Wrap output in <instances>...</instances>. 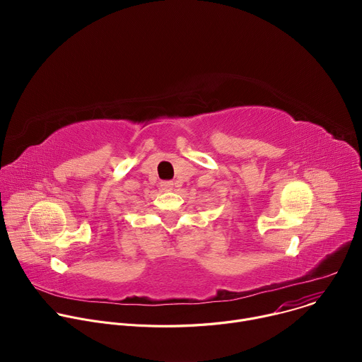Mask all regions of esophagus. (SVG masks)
<instances>
[{"instance_id":"esophagus-1","label":"esophagus","mask_w":362,"mask_h":362,"mask_svg":"<svg viewBox=\"0 0 362 362\" xmlns=\"http://www.w3.org/2000/svg\"><path fill=\"white\" fill-rule=\"evenodd\" d=\"M160 187H162L163 190H166V192H170V190H173V187H175V183H173V182H169V180H166V182H162V183H160Z\"/></svg>"}]
</instances>
